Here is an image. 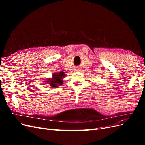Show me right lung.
Wrapping results in <instances>:
<instances>
[{"mask_svg":"<svg viewBox=\"0 0 145 145\" xmlns=\"http://www.w3.org/2000/svg\"><path fill=\"white\" fill-rule=\"evenodd\" d=\"M65 73L63 72H60L59 73H56L53 74V78H52L50 80V85L51 87H57L59 85H62L63 81L62 78L64 77Z\"/></svg>","mask_w":145,"mask_h":145,"instance_id":"obj_1","label":"right lung"}]
</instances>
